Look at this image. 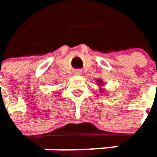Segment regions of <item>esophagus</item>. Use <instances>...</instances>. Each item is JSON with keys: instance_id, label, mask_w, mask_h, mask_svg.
<instances>
[{"instance_id": "esophagus-1", "label": "esophagus", "mask_w": 157, "mask_h": 157, "mask_svg": "<svg viewBox=\"0 0 157 157\" xmlns=\"http://www.w3.org/2000/svg\"><path fill=\"white\" fill-rule=\"evenodd\" d=\"M75 74H76V75H81V72H80L79 70H76V71H75Z\"/></svg>"}]
</instances>
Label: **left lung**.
<instances>
[{"instance_id":"left-lung-1","label":"left lung","mask_w":157,"mask_h":157,"mask_svg":"<svg viewBox=\"0 0 157 157\" xmlns=\"http://www.w3.org/2000/svg\"><path fill=\"white\" fill-rule=\"evenodd\" d=\"M99 82V84H101V82Z\"/></svg>"}]
</instances>
